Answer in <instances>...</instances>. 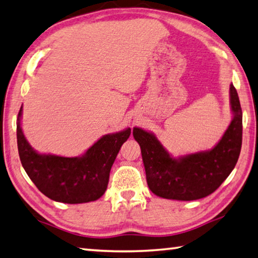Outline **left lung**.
Returning <instances> with one entry per match:
<instances>
[{
    "instance_id": "left-lung-1",
    "label": "left lung",
    "mask_w": 258,
    "mask_h": 258,
    "mask_svg": "<svg viewBox=\"0 0 258 258\" xmlns=\"http://www.w3.org/2000/svg\"><path fill=\"white\" fill-rule=\"evenodd\" d=\"M232 118L215 148L174 158L154 134L134 128V138L142 149L148 187L171 200L192 201L208 197L229 176L239 157L242 139V112L235 86L230 84Z\"/></svg>"
}]
</instances>
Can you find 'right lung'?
Instances as JSON below:
<instances>
[{"instance_id": "1", "label": "right lung", "mask_w": 258, "mask_h": 258, "mask_svg": "<svg viewBox=\"0 0 258 258\" xmlns=\"http://www.w3.org/2000/svg\"><path fill=\"white\" fill-rule=\"evenodd\" d=\"M21 113L22 106L17 123L19 156L24 171L39 191L53 201L71 205L95 201L103 196L111 167L131 129L103 136L81 157L41 155L33 150L24 137Z\"/></svg>"}]
</instances>
